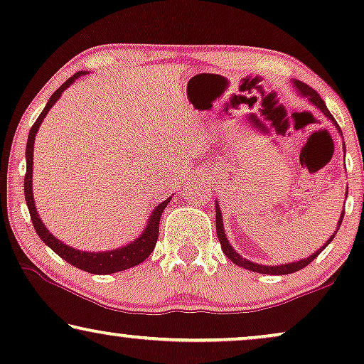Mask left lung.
<instances>
[{
    "label": "left lung",
    "instance_id": "8db88e82",
    "mask_svg": "<svg viewBox=\"0 0 364 364\" xmlns=\"http://www.w3.org/2000/svg\"><path fill=\"white\" fill-rule=\"evenodd\" d=\"M293 86H295V91L298 92V96L306 97L308 101H310V102L313 104V106L320 109V111L323 112V116H326L333 124H335L336 129H338V132H340V136L343 137L341 129L338 127V124L335 122V119H333L330 111H328L326 104H325V101H323V99L320 97V94H318V92L315 91V89H311L310 86H308V84L298 81V79H295V81H293ZM343 151L346 152L345 144H343ZM346 196H348V191H346ZM343 217H345V212H341L340 220H338V228H340V225H341ZM215 218H217V237H218V242H220V245H222L223 253H225V255H227L228 258H230V260H232L233 263H235V265L242 267V268H247V270H250V272L263 273V275H288V273H295V272H298V270H301V268H305L306 265H310V263H311L313 260H315V258H316L318 255H320V253H321L323 250H325V248H326L328 245H330L331 240H333V238H335L336 232H338V228H336V232L333 233V235H331L330 238H328L325 245L318 248V250H316L315 253H313V255L306 257V258H301V260H298V262L285 263V265H273V267H268V265H262V263L250 262V260H248V258H243V257L240 255V253H237L235 250H233V247L230 245V242H228V238H227V235H225V228H223V218H222L220 208H218V202H215Z\"/></svg>",
    "mask_w": 364,
    "mask_h": 364
}]
</instances>
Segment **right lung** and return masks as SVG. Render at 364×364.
<instances>
[{
	"instance_id": "right-lung-1",
	"label": "right lung",
	"mask_w": 364,
	"mask_h": 364,
	"mask_svg": "<svg viewBox=\"0 0 364 364\" xmlns=\"http://www.w3.org/2000/svg\"><path fill=\"white\" fill-rule=\"evenodd\" d=\"M84 71H79L73 74L71 77L68 79L66 82L63 84L61 87L56 89V92L49 97L46 106H44L43 112L39 114L36 122L33 124L31 131H29L28 136V144H26V176H24V198H26V205L29 210V215H31V222L34 225V230L39 235V238L46 243V245L51 248L54 253H58L63 260L71 263L73 267L79 268V270L94 273V275H109V273H116L127 270V268H132L142 263L146 258L151 255L154 247H156L157 238H159V222H161V215L164 208L167 207V203L171 202L172 197H168L167 200L154 208L151 217H149L147 225L144 228V232L137 238H134V242L127 243V245L119 247L116 250H106V252H82L77 250V248H73L63 243L59 238L53 235L51 232L44 227V223L39 217L36 210V203H34L33 197V149H34V139H36V134L39 131V126H41L43 119L46 117L54 104L58 102V99L61 97V94L66 91V89L71 86V84L76 81L77 77L84 76Z\"/></svg>"
}]
</instances>
